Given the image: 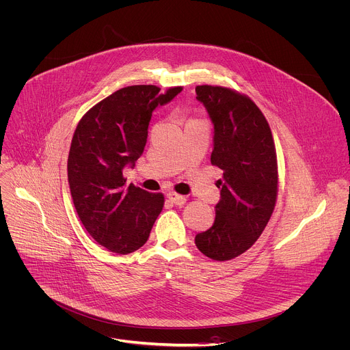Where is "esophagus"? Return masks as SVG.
Wrapping results in <instances>:
<instances>
[{
  "label": "esophagus",
  "instance_id": "obj_1",
  "mask_svg": "<svg viewBox=\"0 0 350 350\" xmlns=\"http://www.w3.org/2000/svg\"><path fill=\"white\" fill-rule=\"evenodd\" d=\"M167 198H169V200L172 202V203H174L176 206H181V204H184L185 203V196H181V195H178V193H176V192H169L167 193Z\"/></svg>",
  "mask_w": 350,
  "mask_h": 350
}]
</instances>
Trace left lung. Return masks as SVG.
Masks as SVG:
<instances>
[{"mask_svg": "<svg viewBox=\"0 0 350 350\" xmlns=\"http://www.w3.org/2000/svg\"><path fill=\"white\" fill-rule=\"evenodd\" d=\"M213 124L211 163L224 176L214 225L195 237L213 260H230L250 250L265 230L277 200L278 172L271 129L260 109L245 95L218 85H198Z\"/></svg>", "mask_w": 350, "mask_h": 350, "instance_id": "1", "label": "left lung"}]
</instances>
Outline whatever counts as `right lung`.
Returning <instances> with one entry per match:
<instances>
[{"mask_svg":"<svg viewBox=\"0 0 350 350\" xmlns=\"http://www.w3.org/2000/svg\"><path fill=\"white\" fill-rule=\"evenodd\" d=\"M159 90L129 85L113 92L83 116L70 143L68 183L76 213L90 236L118 255L146 244L165 202L162 193L125 187L122 177L144 151L152 111L183 88Z\"/></svg>","mask_w":350,"mask_h":350,"instance_id":"1","label":"right lung"}]
</instances>
